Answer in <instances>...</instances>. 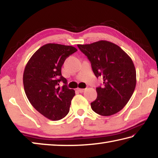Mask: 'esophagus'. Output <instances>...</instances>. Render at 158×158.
Segmentation results:
<instances>
[{
    "instance_id": "esophagus-1",
    "label": "esophagus",
    "mask_w": 158,
    "mask_h": 158,
    "mask_svg": "<svg viewBox=\"0 0 158 158\" xmlns=\"http://www.w3.org/2000/svg\"><path fill=\"white\" fill-rule=\"evenodd\" d=\"M85 89H77V90H78L79 93H84L85 91Z\"/></svg>"
}]
</instances>
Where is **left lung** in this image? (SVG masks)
<instances>
[{
    "mask_svg": "<svg viewBox=\"0 0 158 158\" xmlns=\"http://www.w3.org/2000/svg\"><path fill=\"white\" fill-rule=\"evenodd\" d=\"M77 47L90 60L95 77L103 78V86L96 88L98 97L90 103L92 109L105 116L118 113L136 86V69L131 58L118 45L106 40Z\"/></svg>",
    "mask_w": 158,
    "mask_h": 158,
    "instance_id": "1",
    "label": "left lung"
}]
</instances>
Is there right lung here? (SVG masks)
<instances>
[{
  "mask_svg": "<svg viewBox=\"0 0 158 158\" xmlns=\"http://www.w3.org/2000/svg\"><path fill=\"white\" fill-rule=\"evenodd\" d=\"M77 51L72 46L47 44L35 52L26 65L23 76L26 95L37 111L52 121L62 119L68 114L75 95L67 86L61 68L66 58ZM60 81L64 84L62 87Z\"/></svg>",
  "mask_w": 158,
  "mask_h": 158,
  "instance_id": "1",
  "label": "right lung"
}]
</instances>
